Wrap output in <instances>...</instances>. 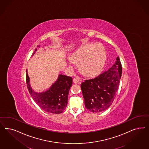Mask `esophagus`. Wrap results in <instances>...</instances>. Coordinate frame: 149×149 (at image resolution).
Returning <instances> with one entry per match:
<instances>
[{
    "instance_id": "esophagus-1",
    "label": "esophagus",
    "mask_w": 149,
    "mask_h": 149,
    "mask_svg": "<svg viewBox=\"0 0 149 149\" xmlns=\"http://www.w3.org/2000/svg\"><path fill=\"white\" fill-rule=\"evenodd\" d=\"M81 81V79H80V78H79V77H75V78H74L73 79V82L74 83H78L79 82Z\"/></svg>"
}]
</instances>
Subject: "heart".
I'll use <instances>...</instances> for the list:
<instances>
[{
  "mask_svg": "<svg viewBox=\"0 0 149 149\" xmlns=\"http://www.w3.org/2000/svg\"><path fill=\"white\" fill-rule=\"evenodd\" d=\"M71 60L79 63V70L86 76H95L100 73L105 65V49L99 43L86 44L72 54Z\"/></svg>",
  "mask_w": 149,
  "mask_h": 149,
  "instance_id": "1",
  "label": "heart"
}]
</instances>
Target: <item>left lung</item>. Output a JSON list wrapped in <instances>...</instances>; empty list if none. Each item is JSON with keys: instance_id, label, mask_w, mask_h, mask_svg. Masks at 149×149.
<instances>
[{"instance_id": "1", "label": "left lung", "mask_w": 149, "mask_h": 149, "mask_svg": "<svg viewBox=\"0 0 149 149\" xmlns=\"http://www.w3.org/2000/svg\"><path fill=\"white\" fill-rule=\"evenodd\" d=\"M122 67L119 56L108 71L81 84L86 109L92 112H101L112 104L117 93Z\"/></svg>"}]
</instances>
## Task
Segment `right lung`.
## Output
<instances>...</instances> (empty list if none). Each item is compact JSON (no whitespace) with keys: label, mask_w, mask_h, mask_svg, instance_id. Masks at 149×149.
Here are the masks:
<instances>
[{"label":"right lung","mask_w":149,"mask_h":149,"mask_svg":"<svg viewBox=\"0 0 149 149\" xmlns=\"http://www.w3.org/2000/svg\"><path fill=\"white\" fill-rule=\"evenodd\" d=\"M37 48H40L38 45ZM35 49L32 56L37 52ZM26 83L29 92L34 101L43 110L52 113H62L67 106L68 96L70 87L72 86V77L58 74V79L52 86L45 91H34L30 84L27 70H26Z\"/></svg>","instance_id":"right-lung-1"}]
</instances>
